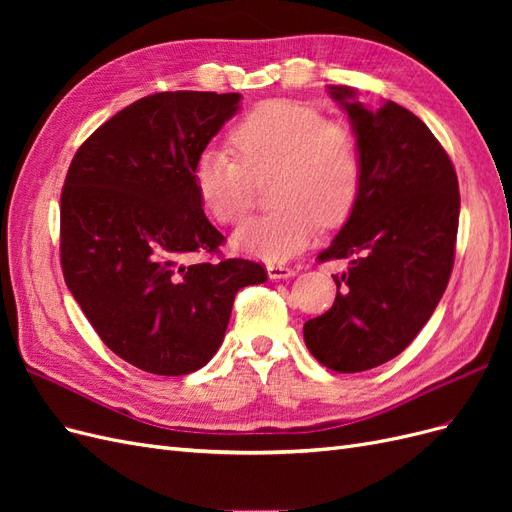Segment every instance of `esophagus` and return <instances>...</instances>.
<instances>
[{
	"label": "esophagus",
	"mask_w": 512,
	"mask_h": 512,
	"mask_svg": "<svg viewBox=\"0 0 512 512\" xmlns=\"http://www.w3.org/2000/svg\"><path fill=\"white\" fill-rule=\"evenodd\" d=\"M267 273L271 280H288V277L294 275V269L282 265V262H271V265H267Z\"/></svg>",
	"instance_id": "34e87169"
}]
</instances>
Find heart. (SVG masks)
Listing matches in <instances>:
<instances>
[{
  "label": "heart",
  "instance_id": "heart-1",
  "mask_svg": "<svg viewBox=\"0 0 512 512\" xmlns=\"http://www.w3.org/2000/svg\"><path fill=\"white\" fill-rule=\"evenodd\" d=\"M230 145L237 159L224 149L200 153L194 183L211 218L235 226L254 205L256 183L273 177L269 200L275 209L235 235L243 254L265 260L297 254L318 224H342L359 200L363 162L356 134L312 106L262 102L235 123Z\"/></svg>",
  "mask_w": 512,
  "mask_h": 512
}]
</instances>
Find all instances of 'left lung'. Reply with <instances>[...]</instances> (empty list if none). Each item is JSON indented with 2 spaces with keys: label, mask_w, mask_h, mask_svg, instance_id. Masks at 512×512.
Wrapping results in <instances>:
<instances>
[{
  "label": "left lung",
  "mask_w": 512,
  "mask_h": 512,
  "mask_svg": "<svg viewBox=\"0 0 512 512\" xmlns=\"http://www.w3.org/2000/svg\"><path fill=\"white\" fill-rule=\"evenodd\" d=\"M346 108L363 162L359 200L318 262L348 258L329 312L303 324L314 359L339 374L378 367L406 350L451 280L459 183L438 138L408 108L376 111L354 89L329 87Z\"/></svg>",
  "instance_id": "8db88e82"
}]
</instances>
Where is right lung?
<instances>
[{"label": "right lung", "instance_id": "1", "mask_svg": "<svg viewBox=\"0 0 512 512\" xmlns=\"http://www.w3.org/2000/svg\"><path fill=\"white\" fill-rule=\"evenodd\" d=\"M239 94L160 91L113 115L76 149L61 190L66 286L119 359L185 376L220 348L232 303L267 269L226 258L203 211L194 166ZM194 251L215 261L185 266Z\"/></svg>", "mask_w": 512, "mask_h": 512}]
</instances>
